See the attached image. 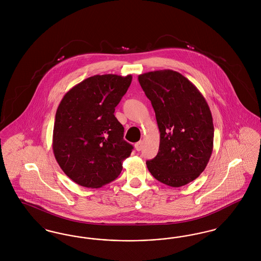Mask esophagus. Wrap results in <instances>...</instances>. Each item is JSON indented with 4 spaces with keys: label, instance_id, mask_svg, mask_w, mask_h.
Here are the masks:
<instances>
[{
    "label": "esophagus",
    "instance_id": "esophagus-1",
    "mask_svg": "<svg viewBox=\"0 0 261 261\" xmlns=\"http://www.w3.org/2000/svg\"><path fill=\"white\" fill-rule=\"evenodd\" d=\"M142 148H143V142L142 141H140V142L135 144V149H136L137 151H140Z\"/></svg>",
    "mask_w": 261,
    "mask_h": 261
}]
</instances>
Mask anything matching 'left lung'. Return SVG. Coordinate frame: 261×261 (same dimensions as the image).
I'll use <instances>...</instances> for the list:
<instances>
[{
    "mask_svg": "<svg viewBox=\"0 0 261 261\" xmlns=\"http://www.w3.org/2000/svg\"><path fill=\"white\" fill-rule=\"evenodd\" d=\"M138 80L161 132L159 152L147 167L163 184L184 186L199 177L211 159L214 127L210 107L198 88L177 71H150Z\"/></svg>",
    "mask_w": 261,
    "mask_h": 261,
    "instance_id": "8db88e82",
    "label": "left lung"
}]
</instances>
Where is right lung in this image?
Instances as JSON below:
<instances>
[{
    "mask_svg": "<svg viewBox=\"0 0 261 261\" xmlns=\"http://www.w3.org/2000/svg\"><path fill=\"white\" fill-rule=\"evenodd\" d=\"M132 75L91 76L70 89L56 112L53 150L62 171L86 188L115 180L133 146L114 116Z\"/></svg>",
    "mask_w": 261,
    "mask_h": 261,
    "instance_id": "right-lung-1",
    "label": "right lung"
}]
</instances>
